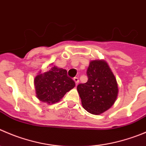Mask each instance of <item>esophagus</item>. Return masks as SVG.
Wrapping results in <instances>:
<instances>
[{"mask_svg":"<svg viewBox=\"0 0 146 146\" xmlns=\"http://www.w3.org/2000/svg\"><path fill=\"white\" fill-rule=\"evenodd\" d=\"M73 80H74V82H75L76 85H77V84H78V83H79V81H80V80H79L78 77H74Z\"/></svg>","mask_w":146,"mask_h":146,"instance_id":"obj_1","label":"esophagus"}]
</instances>
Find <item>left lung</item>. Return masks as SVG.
<instances>
[{"mask_svg": "<svg viewBox=\"0 0 146 146\" xmlns=\"http://www.w3.org/2000/svg\"><path fill=\"white\" fill-rule=\"evenodd\" d=\"M88 80L77 85L82 106L93 115H100L112 106L118 94L117 81L104 60L91 61L87 71Z\"/></svg>", "mask_w": 146, "mask_h": 146, "instance_id": "obj_1", "label": "left lung"}]
</instances>
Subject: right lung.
Returning <instances> with one entry per match:
<instances>
[{"label": "right lung", "instance_id": "obj_1", "mask_svg": "<svg viewBox=\"0 0 146 146\" xmlns=\"http://www.w3.org/2000/svg\"><path fill=\"white\" fill-rule=\"evenodd\" d=\"M36 97L48 104L57 102L67 92L73 89L75 82L67 76L66 69L53 66L43 73L39 72L34 79Z\"/></svg>", "mask_w": 146, "mask_h": 146}]
</instances>
